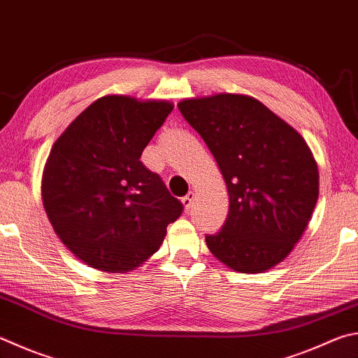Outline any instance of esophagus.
<instances>
[{"label": "esophagus", "instance_id": "34e87169", "mask_svg": "<svg viewBox=\"0 0 358 358\" xmlns=\"http://www.w3.org/2000/svg\"><path fill=\"white\" fill-rule=\"evenodd\" d=\"M181 203H183V208H185L186 213L189 211V208H191L192 203H194V192H189L186 197L181 199Z\"/></svg>", "mask_w": 358, "mask_h": 358}]
</instances>
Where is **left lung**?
<instances>
[{"label":"left lung","instance_id":"obj_1","mask_svg":"<svg viewBox=\"0 0 358 358\" xmlns=\"http://www.w3.org/2000/svg\"><path fill=\"white\" fill-rule=\"evenodd\" d=\"M177 106L210 148L229 191V217L206 236L208 249L241 274L274 268L302 238L320 196L307 142L250 95L194 96Z\"/></svg>","mask_w":358,"mask_h":358}]
</instances>
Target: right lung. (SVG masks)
Here are the masks:
<instances>
[{"mask_svg": "<svg viewBox=\"0 0 358 358\" xmlns=\"http://www.w3.org/2000/svg\"><path fill=\"white\" fill-rule=\"evenodd\" d=\"M167 100L105 95L51 147L42 201L62 244L89 268L123 274L159 250L183 205L141 162L171 114Z\"/></svg>", "mask_w": 358, "mask_h": 358, "instance_id": "add662e5", "label": "right lung"}]
</instances>
